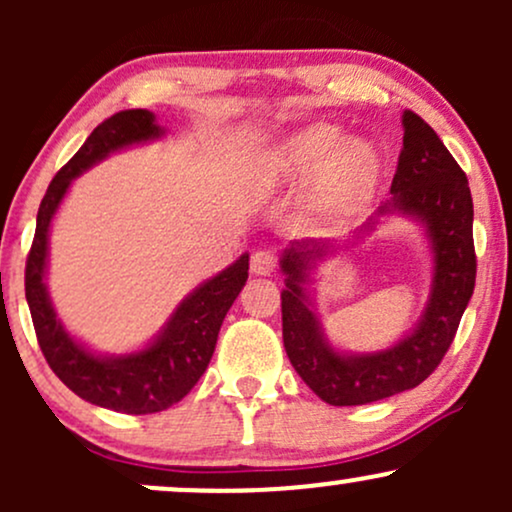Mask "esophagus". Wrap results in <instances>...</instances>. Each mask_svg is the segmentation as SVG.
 Listing matches in <instances>:
<instances>
[{"label":"esophagus","instance_id":"34e87169","mask_svg":"<svg viewBox=\"0 0 512 512\" xmlns=\"http://www.w3.org/2000/svg\"><path fill=\"white\" fill-rule=\"evenodd\" d=\"M276 267V257L272 250H257L252 252L250 257V272L257 274V276H267L272 274Z\"/></svg>","mask_w":512,"mask_h":512}]
</instances>
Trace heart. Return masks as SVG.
<instances>
[{
  "label": "heart",
  "mask_w": 512,
  "mask_h": 512,
  "mask_svg": "<svg viewBox=\"0 0 512 512\" xmlns=\"http://www.w3.org/2000/svg\"><path fill=\"white\" fill-rule=\"evenodd\" d=\"M269 166L281 180L313 173L308 199L322 216L361 211L380 180L378 151L363 139H342V129L330 122H315L286 139Z\"/></svg>",
  "instance_id": "1"
}]
</instances>
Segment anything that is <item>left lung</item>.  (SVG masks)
I'll list each match as a JSON object with an SVG mask.
<instances>
[{"label":"left lung","mask_w":512,"mask_h":512,"mask_svg":"<svg viewBox=\"0 0 512 512\" xmlns=\"http://www.w3.org/2000/svg\"><path fill=\"white\" fill-rule=\"evenodd\" d=\"M402 127L404 139L390 187L392 197L380 207L378 216H411L426 228L431 243V296L414 330L390 349L373 354H342L332 349L305 284L313 264L334 245L330 240H303L281 255V272L286 274V289L281 291L286 354L303 383L332 407L378 402L424 383L450 349L474 293V204L467 175L419 115L404 110ZM373 223L375 219L366 223V231Z\"/></svg>","instance_id":"8db88e82"}]
</instances>
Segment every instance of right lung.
<instances>
[{
    "label": "right lung",
    "mask_w": 512,
    "mask_h": 512,
    "mask_svg": "<svg viewBox=\"0 0 512 512\" xmlns=\"http://www.w3.org/2000/svg\"><path fill=\"white\" fill-rule=\"evenodd\" d=\"M163 134L149 110H122L101 122L50 182L38 209L35 238L26 260V301L35 337L52 373L74 395L122 414H156L180 402L202 373L216 349L221 322L248 281L250 255H240L211 279L197 286L170 315L158 337L146 349L125 356H98L64 330L52 308L45 269L52 216L60 209L74 178L96 166L113 151L151 142Z\"/></svg>",
    "instance_id": "1"
}]
</instances>
